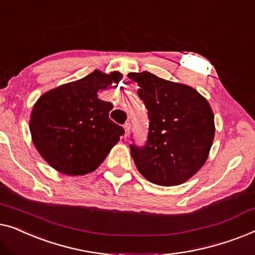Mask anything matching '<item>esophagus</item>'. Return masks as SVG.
<instances>
[{
	"label": "esophagus",
	"instance_id": "obj_1",
	"mask_svg": "<svg viewBox=\"0 0 255 255\" xmlns=\"http://www.w3.org/2000/svg\"><path fill=\"white\" fill-rule=\"evenodd\" d=\"M124 128H125V131H126V136L128 135V132H129V130H130V124L129 123H126L124 125Z\"/></svg>",
	"mask_w": 255,
	"mask_h": 255
}]
</instances>
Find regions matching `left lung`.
<instances>
[{
  "instance_id": "left-lung-1",
  "label": "left lung",
  "mask_w": 255,
  "mask_h": 255,
  "mask_svg": "<svg viewBox=\"0 0 255 255\" xmlns=\"http://www.w3.org/2000/svg\"><path fill=\"white\" fill-rule=\"evenodd\" d=\"M148 110L144 145L131 138L134 163L146 180L175 186L188 180L206 163L215 136L209 103L194 89L162 80L149 71L130 73Z\"/></svg>"
}]
</instances>
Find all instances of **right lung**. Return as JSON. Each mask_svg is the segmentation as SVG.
I'll return each mask as SVG.
<instances>
[{"instance_id": "obj_1", "label": "right lung", "mask_w": 255, "mask_h": 255, "mask_svg": "<svg viewBox=\"0 0 255 255\" xmlns=\"http://www.w3.org/2000/svg\"><path fill=\"white\" fill-rule=\"evenodd\" d=\"M123 75L93 71L82 80L42 95L32 110L30 131L39 153L68 175L95 171L125 129L110 119L113 105L100 100L99 90L118 83Z\"/></svg>"}]
</instances>
